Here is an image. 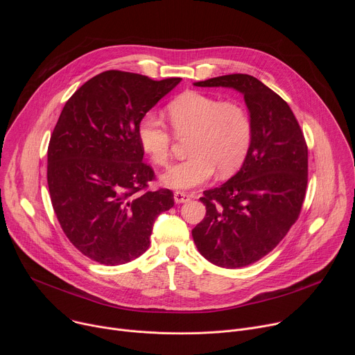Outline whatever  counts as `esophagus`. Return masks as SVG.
Segmentation results:
<instances>
[{"label":"esophagus","instance_id":"34e87169","mask_svg":"<svg viewBox=\"0 0 355 355\" xmlns=\"http://www.w3.org/2000/svg\"><path fill=\"white\" fill-rule=\"evenodd\" d=\"M191 199V195L182 191H175L174 192V200L175 204H184V202H188Z\"/></svg>","mask_w":355,"mask_h":355}]
</instances>
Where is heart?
Instances as JSON below:
<instances>
[{
	"mask_svg": "<svg viewBox=\"0 0 355 355\" xmlns=\"http://www.w3.org/2000/svg\"><path fill=\"white\" fill-rule=\"evenodd\" d=\"M167 115L177 137L191 136V157L162 175L166 187L189 189L209 181L216 170L220 175L233 174L245 160L252 139V121L240 103L187 91L167 105ZM137 139L155 164L164 167L170 163L174 136L159 116L147 114L140 119Z\"/></svg>",
	"mask_w": 355,
	"mask_h": 355,
	"instance_id": "b5f03b06",
	"label": "heart"
}]
</instances>
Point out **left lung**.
<instances>
[{
  "label": "left lung",
  "instance_id": "1",
  "mask_svg": "<svg viewBox=\"0 0 355 355\" xmlns=\"http://www.w3.org/2000/svg\"><path fill=\"white\" fill-rule=\"evenodd\" d=\"M196 87H229L244 95L252 139L240 171L199 198L207 215L192 229L198 251L222 268L259 261L297 220L308 185V146L285 101L248 74H227Z\"/></svg>",
  "mask_w": 355,
  "mask_h": 355
}]
</instances>
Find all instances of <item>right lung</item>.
I'll list each match as a JSON object with an SVG mask.
<instances>
[{
  "mask_svg": "<svg viewBox=\"0 0 355 355\" xmlns=\"http://www.w3.org/2000/svg\"><path fill=\"white\" fill-rule=\"evenodd\" d=\"M180 81L101 73L70 96L50 136L47 185L55 214L71 244L99 264L140 257L156 218L174 205L173 191L147 189L156 175L143 163L137 126Z\"/></svg>",
  "mask_w": 355,
  "mask_h": 355,
  "instance_id": "right-lung-1",
  "label": "right lung"
}]
</instances>
